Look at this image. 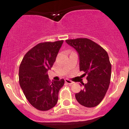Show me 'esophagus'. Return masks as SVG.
Here are the masks:
<instances>
[{
	"label": "esophagus",
	"mask_w": 129,
	"mask_h": 129,
	"mask_svg": "<svg viewBox=\"0 0 129 129\" xmlns=\"http://www.w3.org/2000/svg\"><path fill=\"white\" fill-rule=\"evenodd\" d=\"M65 81H66V83H67L69 84H73V81H72L71 80H70L69 79H65Z\"/></svg>",
	"instance_id": "obj_1"
}]
</instances>
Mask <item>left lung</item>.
Segmentation results:
<instances>
[{"mask_svg":"<svg viewBox=\"0 0 129 129\" xmlns=\"http://www.w3.org/2000/svg\"><path fill=\"white\" fill-rule=\"evenodd\" d=\"M66 42L78 51L80 71L87 75V83L80 92L75 94L80 104L94 107L106 95L111 78L112 66L107 51L102 47L87 38L67 39Z\"/></svg>","mask_w":129,"mask_h":129,"instance_id":"8db88e82","label":"left lung"}]
</instances>
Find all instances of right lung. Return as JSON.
<instances>
[{"instance_id": "add662e5", "label": "right lung", "mask_w": 129, "mask_h": 129, "mask_svg": "<svg viewBox=\"0 0 129 129\" xmlns=\"http://www.w3.org/2000/svg\"><path fill=\"white\" fill-rule=\"evenodd\" d=\"M63 41L37 44L23 57L19 71L21 88L32 106L41 111L56 106L64 79L51 81L47 72L51 69Z\"/></svg>"}]
</instances>
